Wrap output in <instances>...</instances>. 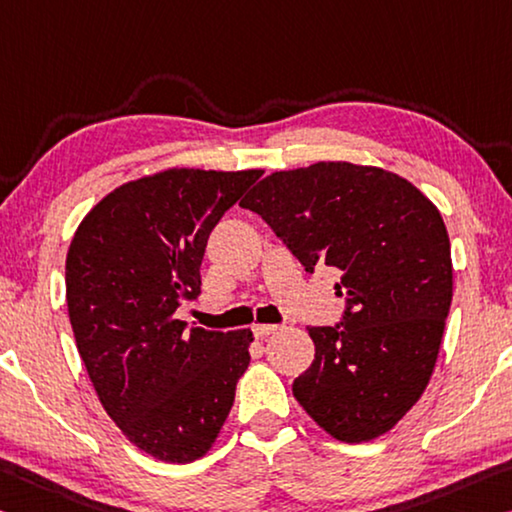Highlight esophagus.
<instances>
[{
	"instance_id": "obj_1",
	"label": "esophagus",
	"mask_w": 512,
	"mask_h": 512,
	"mask_svg": "<svg viewBox=\"0 0 512 512\" xmlns=\"http://www.w3.org/2000/svg\"><path fill=\"white\" fill-rule=\"evenodd\" d=\"M280 326H273V323H257V326H253V335L257 337V339H264V337H269V335H273L275 330H278Z\"/></svg>"
}]
</instances>
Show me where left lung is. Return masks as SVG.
I'll return each mask as SVG.
<instances>
[{
	"label": "left lung",
	"mask_w": 512,
	"mask_h": 512,
	"mask_svg": "<svg viewBox=\"0 0 512 512\" xmlns=\"http://www.w3.org/2000/svg\"><path fill=\"white\" fill-rule=\"evenodd\" d=\"M239 205L264 218L307 273H342L335 326H314L294 396L342 442L387 433L419 401L453 296L449 234L403 177L346 161L264 177Z\"/></svg>",
	"instance_id": "obj_1"
}]
</instances>
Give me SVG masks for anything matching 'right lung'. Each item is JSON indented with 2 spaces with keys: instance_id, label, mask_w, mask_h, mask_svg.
<instances>
[{
  "instance_id": "obj_1",
  "label": "right lung",
  "mask_w": 512,
  "mask_h": 512,
  "mask_svg": "<svg viewBox=\"0 0 512 512\" xmlns=\"http://www.w3.org/2000/svg\"><path fill=\"white\" fill-rule=\"evenodd\" d=\"M259 177H143L97 202L70 243L66 298L81 360L109 417L157 460L205 456L248 369L253 332H186L175 310L200 294L209 234Z\"/></svg>"
}]
</instances>
